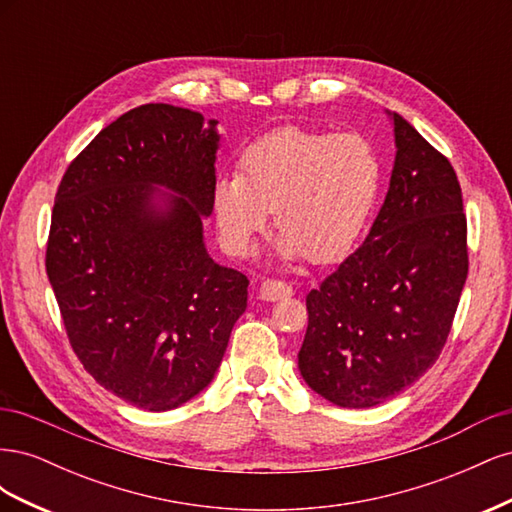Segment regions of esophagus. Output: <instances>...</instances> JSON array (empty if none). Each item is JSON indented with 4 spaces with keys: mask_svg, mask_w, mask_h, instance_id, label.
I'll return each mask as SVG.
<instances>
[{
    "mask_svg": "<svg viewBox=\"0 0 512 512\" xmlns=\"http://www.w3.org/2000/svg\"><path fill=\"white\" fill-rule=\"evenodd\" d=\"M292 294V286L284 280H267L260 286V299L265 301H280Z\"/></svg>",
    "mask_w": 512,
    "mask_h": 512,
    "instance_id": "34e87169",
    "label": "esophagus"
}]
</instances>
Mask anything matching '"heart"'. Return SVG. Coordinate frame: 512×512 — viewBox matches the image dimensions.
<instances>
[{
	"label": "heart",
	"mask_w": 512,
	"mask_h": 512,
	"mask_svg": "<svg viewBox=\"0 0 512 512\" xmlns=\"http://www.w3.org/2000/svg\"><path fill=\"white\" fill-rule=\"evenodd\" d=\"M380 188L382 162L369 138L288 126L247 147L241 173L218 179L213 215L230 254H250L275 211L280 254L327 265L359 243Z\"/></svg>",
	"instance_id": "heart-1"
}]
</instances>
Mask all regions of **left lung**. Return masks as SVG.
Masks as SVG:
<instances>
[{
	"label": "left lung",
	"instance_id": "1",
	"mask_svg": "<svg viewBox=\"0 0 512 512\" xmlns=\"http://www.w3.org/2000/svg\"><path fill=\"white\" fill-rule=\"evenodd\" d=\"M397 156L365 243L307 294L299 369L342 408L395 397L438 361L468 277V222L446 156L393 113Z\"/></svg>",
	"mask_w": 512,
	"mask_h": 512
}]
</instances>
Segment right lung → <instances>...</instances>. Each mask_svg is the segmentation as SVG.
Listing matches in <instances>:
<instances>
[{
  "mask_svg": "<svg viewBox=\"0 0 512 512\" xmlns=\"http://www.w3.org/2000/svg\"><path fill=\"white\" fill-rule=\"evenodd\" d=\"M143 104L106 126L61 179L46 241L74 354L106 391L173 410L213 380L250 280L203 243L213 211L215 123ZM153 184L177 191L152 205Z\"/></svg>",
  "mask_w": 512,
  "mask_h": 512,
  "instance_id": "right-lung-1",
  "label": "right lung"
}]
</instances>
